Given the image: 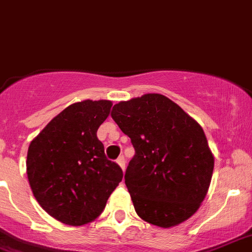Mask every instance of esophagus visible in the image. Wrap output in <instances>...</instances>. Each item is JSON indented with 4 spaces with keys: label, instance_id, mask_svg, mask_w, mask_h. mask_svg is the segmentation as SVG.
Listing matches in <instances>:
<instances>
[{
    "label": "esophagus",
    "instance_id": "1",
    "mask_svg": "<svg viewBox=\"0 0 252 252\" xmlns=\"http://www.w3.org/2000/svg\"><path fill=\"white\" fill-rule=\"evenodd\" d=\"M117 163L120 166V167H122V170H123V171L126 170V159H124L123 156L119 157V158L117 159Z\"/></svg>",
    "mask_w": 252,
    "mask_h": 252
}]
</instances>
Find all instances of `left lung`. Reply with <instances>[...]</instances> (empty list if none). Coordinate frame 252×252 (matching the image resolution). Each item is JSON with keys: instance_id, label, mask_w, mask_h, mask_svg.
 Masks as SVG:
<instances>
[{"instance_id": "8db88e82", "label": "left lung", "mask_w": 252, "mask_h": 252, "mask_svg": "<svg viewBox=\"0 0 252 252\" xmlns=\"http://www.w3.org/2000/svg\"><path fill=\"white\" fill-rule=\"evenodd\" d=\"M111 118L135 151L124 179L137 214L162 228L191 217L207 195L214 168L198 122L159 94L120 101Z\"/></svg>"}]
</instances>
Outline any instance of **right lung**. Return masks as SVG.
I'll use <instances>...</instances> for the list:
<instances>
[{
    "instance_id": "1",
    "label": "right lung",
    "mask_w": 252,
    "mask_h": 252,
    "mask_svg": "<svg viewBox=\"0 0 252 252\" xmlns=\"http://www.w3.org/2000/svg\"><path fill=\"white\" fill-rule=\"evenodd\" d=\"M109 100L69 105L32 141L26 172L35 199L49 216L69 226L93 222L123 179L106 158L97 129L109 117Z\"/></svg>"
}]
</instances>
